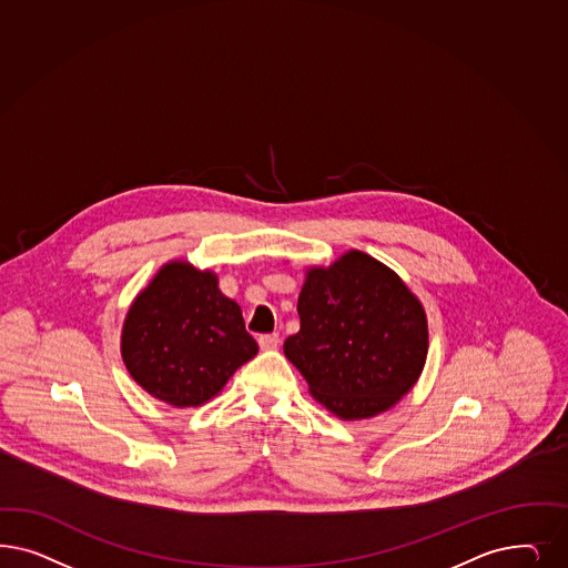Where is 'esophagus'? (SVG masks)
Returning a JSON list of instances; mask_svg holds the SVG:
<instances>
[{"mask_svg": "<svg viewBox=\"0 0 568 568\" xmlns=\"http://www.w3.org/2000/svg\"><path fill=\"white\" fill-rule=\"evenodd\" d=\"M280 345V336L277 334H263L258 336V347L263 351H274Z\"/></svg>", "mask_w": 568, "mask_h": 568, "instance_id": "obj_1", "label": "esophagus"}]
</instances>
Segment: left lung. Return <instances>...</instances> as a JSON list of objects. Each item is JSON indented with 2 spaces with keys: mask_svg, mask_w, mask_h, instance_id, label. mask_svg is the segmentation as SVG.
<instances>
[{
  "mask_svg": "<svg viewBox=\"0 0 568 568\" xmlns=\"http://www.w3.org/2000/svg\"><path fill=\"white\" fill-rule=\"evenodd\" d=\"M296 312L301 329L286 338L284 355L336 418H374L418 383L426 312L378 258L351 248L328 267H307Z\"/></svg>",
  "mask_w": 568,
  "mask_h": 568,
  "instance_id": "obj_1",
  "label": "left lung"
}]
</instances>
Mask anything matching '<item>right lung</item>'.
Wrapping results in <instances>:
<instances>
[{
  "label": "right lung",
  "mask_w": 568,
  "mask_h": 568,
  "mask_svg": "<svg viewBox=\"0 0 568 568\" xmlns=\"http://www.w3.org/2000/svg\"><path fill=\"white\" fill-rule=\"evenodd\" d=\"M239 303L220 277L185 258L166 261L129 305L121 357L129 376L154 399L201 407L217 397L256 355Z\"/></svg>",
  "instance_id": "obj_1"
}]
</instances>
